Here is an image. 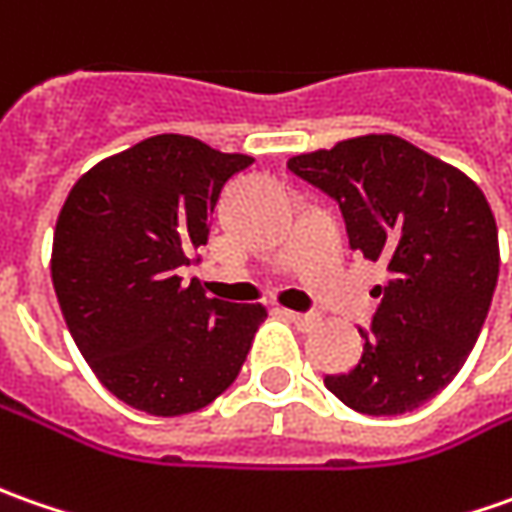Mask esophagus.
<instances>
[{
	"label": "esophagus",
	"instance_id": "1",
	"mask_svg": "<svg viewBox=\"0 0 512 512\" xmlns=\"http://www.w3.org/2000/svg\"><path fill=\"white\" fill-rule=\"evenodd\" d=\"M286 317H289L291 323H297L300 328H311L314 323H317V314H303V311H286Z\"/></svg>",
	"mask_w": 512,
	"mask_h": 512
}]
</instances>
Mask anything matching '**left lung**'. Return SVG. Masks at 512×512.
<instances>
[{"instance_id": "obj_1", "label": "left lung", "mask_w": 512, "mask_h": 512, "mask_svg": "<svg viewBox=\"0 0 512 512\" xmlns=\"http://www.w3.org/2000/svg\"><path fill=\"white\" fill-rule=\"evenodd\" d=\"M289 169L337 201L351 249L388 272L371 326L360 328V362L326 374V388L368 416L425 405L465 365L499 280V232L482 189L397 135L294 155Z\"/></svg>"}]
</instances>
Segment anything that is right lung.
<instances>
[{
    "instance_id": "right-lung-1",
    "label": "right lung",
    "mask_w": 512,
    "mask_h": 512,
    "mask_svg": "<svg viewBox=\"0 0 512 512\" xmlns=\"http://www.w3.org/2000/svg\"><path fill=\"white\" fill-rule=\"evenodd\" d=\"M252 164L189 135H155L104 158L70 189L53 235V289L107 391L152 416L201 411L235 382L266 309L209 300L184 266L221 192Z\"/></svg>"
}]
</instances>
